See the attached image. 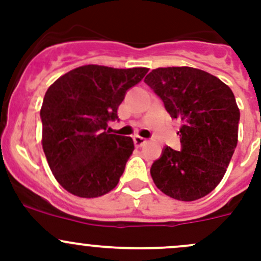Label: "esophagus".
<instances>
[{"label":"esophagus","instance_id":"34e87169","mask_svg":"<svg viewBox=\"0 0 261 261\" xmlns=\"http://www.w3.org/2000/svg\"><path fill=\"white\" fill-rule=\"evenodd\" d=\"M134 143H135V146L140 147L146 143V139L141 138V136H135V138H134Z\"/></svg>","mask_w":261,"mask_h":261}]
</instances>
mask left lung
Segmentation results:
<instances>
[{"label":"left lung","mask_w":261,"mask_h":261,"mask_svg":"<svg viewBox=\"0 0 261 261\" xmlns=\"http://www.w3.org/2000/svg\"><path fill=\"white\" fill-rule=\"evenodd\" d=\"M144 82L180 120V150L169 146L152 163L155 186L178 201L207 196L225 175L238 145L240 110L230 87L191 67L158 68Z\"/></svg>","instance_id":"8db88e82"}]
</instances>
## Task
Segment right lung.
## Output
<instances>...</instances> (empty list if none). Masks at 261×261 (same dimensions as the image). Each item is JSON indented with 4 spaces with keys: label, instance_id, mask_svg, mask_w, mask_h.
I'll use <instances>...</instances> for the list:
<instances>
[{
    "label": "right lung",
    "instance_id": "1",
    "mask_svg": "<svg viewBox=\"0 0 261 261\" xmlns=\"http://www.w3.org/2000/svg\"><path fill=\"white\" fill-rule=\"evenodd\" d=\"M147 68L83 65L58 78L40 110L46 160L58 183L83 198L103 196L117 186L134 151L128 136L106 131L117 109Z\"/></svg>",
    "mask_w": 261,
    "mask_h": 261
}]
</instances>
